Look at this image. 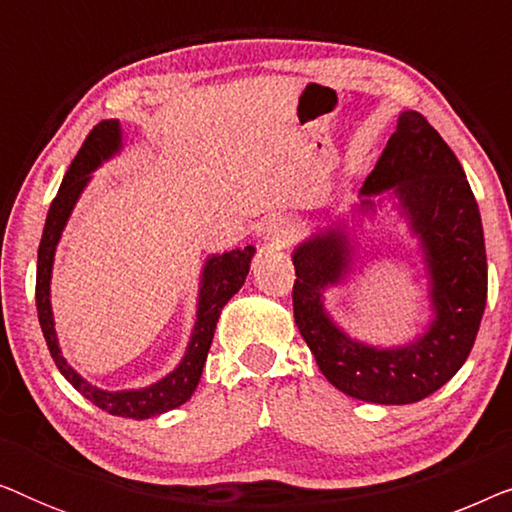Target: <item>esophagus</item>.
I'll return each instance as SVG.
<instances>
[{
    "instance_id": "34e87169",
    "label": "esophagus",
    "mask_w": 512,
    "mask_h": 512,
    "mask_svg": "<svg viewBox=\"0 0 512 512\" xmlns=\"http://www.w3.org/2000/svg\"><path fill=\"white\" fill-rule=\"evenodd\" d=\"M263 240L270 244L272 249H282L293 240V226L286 216H270L263 223Z\"/></svg>"
}]
</instances>
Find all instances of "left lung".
Here are the masks:
<instances>
[{
	"label": "left lung",
	"mask_w": 512,
	"mask_h": 512,
	"mask_svg": "<svg viewBox=\"0 0 512 512\" xmlns=\"http://www.w3.org/2000/svg\"><path fill=\"white\" fill-rule=\"evenodd\" d=\"M391 191L424 249L433 321L403 347L377 349L342 333L324 310V291L349 272V235L335 223L293 251V317L326 380L342 394L380 405L417 403L464 366L487 303V256L480 209L445 139L419 111H403L361 188Z\"/></svg>",
	"instance_id": "1"
}]
</instances>
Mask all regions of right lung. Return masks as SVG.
<instances>
[{"label":"right lung","instance_id":"right-lung-1","mask_svg":"<svg viewBox=\"0 0 512 512\" xmlns=\"http://www.w3.org/2000/svg\"><path fill=\"white\" fill-rule=\"evenodd\" d=\"M121 149V128L118 121H102L97 123L90 135L83 142L81 151L76 153V158L69 165V170L62 179L60 191L51 202L48 209L44 235H41L39 244V258H37V312H39V324L44 331L48 352H51L55 366L65 380L72 387L88 398L90 403H95L97 408L116 417H132V419H146L163 415V412L179 408L181 403H186L193 396L195 387H198L202 366L207 361L209 345H212L216 321L223 305L242 289L244 279L249 275V263L254 256V247L233 249L226 251L221 256L207 258L205 270H202V282H200V298H198V319H195L191 342L184 359L170 375L163 380L151 384L144 389H128V391H104L97 389L93 384H88L76 370L65 361V356L60 354L58 347V335H55L53 324V312H51V270H53V258L55 247H58L62 230L67 226L69 214L79 200V195L90 181V172L95 170L102 160L114 156Z\"/></svg>","mask_w":512,"mask_h":512}]
</instances>
